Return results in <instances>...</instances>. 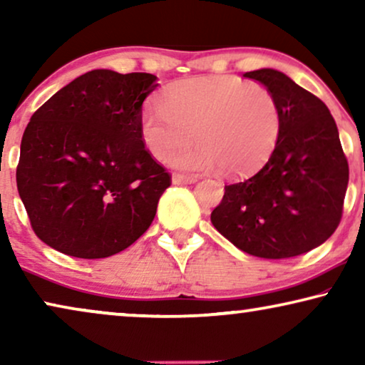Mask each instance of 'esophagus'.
I'll return each instance as SVG.
<instances>
[{
    "label": "esophagus",
    "mask_w": 365,
    "mask_h": 365,
    "mask_svg": "<svg viewBox=\"0 0 365 365\" xmlns=\"http://www.w3.org/2000/svg\"><path fill=\"white\" fill-rule=\"evenodd\" d=\"M197 181L196 176H186V174H173V184H194Z\"/></svg>",
    "instance_id": "esophagus-1"
}]
</instances>
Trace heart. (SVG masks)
Returning a JSON list of instances; mask_svg holds the SVG:
<instances>
[{"label": "heart", "instance_id": "obj_1", "mask_svg": "<svg viewBox=\"0 0 365 365\" xmlns=\"http://www.w3.org/2000/svg\"><path fill=\"white\" fill-rule=\"evenodd\" d=\"M282 133L277 98L261 84L232 76H201L174 81L159 96V108L144 111V146L156 159L168 158L184 171H212L226 178L257 173L276 151Z\"/></svg>", "mask_w": 365, "mask_h": 365}]
</instances>
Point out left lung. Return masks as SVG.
Masks as SVG:
<instances>
[{"instance_id": "left-lung-1", "label": "left lung", "mask_w": 365, "mask_h": 365, "mask_svg": "<svg viewBox=\"0 0 365 365\" xmlns=\"http://www.w3.org/2000/svg\"><path fill=\"white\" fill-rule=\"evenodd\" d=\"M244 78L277 98L282 133L261 171L224 187L211 222L251 256H299L326 242L342 217L349 164L336 121L321 99L277 69H256Z\"/></svg>"}]
</instances>
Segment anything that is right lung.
Segmentation results:
<instances>
[{
  "label": "right lung",
  "mask_w": 365,
  "mask_h": 365,
  "mask_svg": "<svg viewBox=\"0 0 365 365\" xmlns=\"http://www.w3.org/2000/svg\"><path fill=\"white\" fill-rule=\"evenodd\" d=\"M149 73L93 69L53 94L29 119L16 169L33 231L79 259L118 254L151 226L171 176L144 148Z\"/></svg>",
  "instance_id": "right-lung-1"
}]
</instances>
